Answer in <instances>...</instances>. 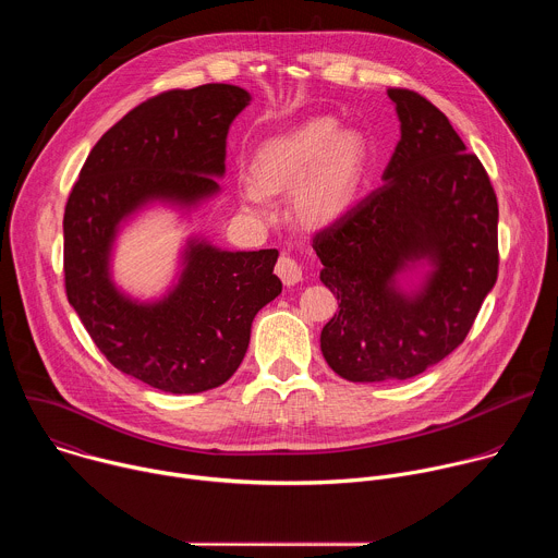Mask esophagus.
Here are the masks:
<instances>
[{"mask_svg": "<svg viewBox=\"0 0 558 558\" xmlns=\"http://www.w3.org/2000/svg\"><path fill=\"white\" fill-rule=\"evenodd\" d=\"M276 274L280 276V280L287 284V287H293L302 280V267L289 258V256H280L278 263H276Z\"/></svg>", "mask_w": 558, "mask_h": 558, "instance_id": "1", "label": "esophagus"}]
</instances>
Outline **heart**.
I'll list each match as a JSON object with an SVG mask.
<instances>
[{
    "mask_svg": "<svg viewBox=\"0 0 558 558\" xmlns=\"http://www.w3.org/2000/svg\"><path fill=\"white\" fill-rule=\"evenodd\" d=\"M366 168V138L355 130H338L331 117H317L258 147L241 201L250 214L274 218L271 194L293 190L298 218L327 227L353 207Z\"/></svg>",
    "mask_w": 558,
    "mask_h": 558,
    "instance_id": "obj_1",
    "label": "heart"
}]
</instances>
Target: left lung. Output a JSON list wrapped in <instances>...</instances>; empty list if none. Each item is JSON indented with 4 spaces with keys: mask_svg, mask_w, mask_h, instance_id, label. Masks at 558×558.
I'll return each instance as SVG.
<instances>
[{
    "mask_svg": "<svg viewBox=\"0 0 558 558\" xmlns=\"http://www.w3.org/2000/svg\"><path fill=\"white\" fill-rule=\"evenodd\" d=\"M402 138L381 185L313 235L340 311L320 349L349 381L409 379L450 355L497 282L499 207L480 158L446 114L388 88ZM426 268L404 290L399 276Z\"/></svg>",
    "mask_w": 558,
    "mask_h": 558,
    "instance_id": "1",
    "label": "left lung"
}]
</instances>
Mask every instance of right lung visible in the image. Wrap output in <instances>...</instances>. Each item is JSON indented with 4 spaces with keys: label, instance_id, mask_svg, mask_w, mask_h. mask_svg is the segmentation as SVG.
Listing matches in <instances>:
<instances>
[{
    "label": "right lung",
    "instance_id": "1",
    "mask_svg": "<svg viewBox=\"0 0 558 558\" xmlns=\"http://www.w3.org/2000/svg\"><path fill=\"white\" fill-rule=\"evenodd\" d=\"M250 101L229 84L147 99L99 138L65 203L68 302L114 368L163 392L216 388L241 366L256 313L282 291L278 252L190 238L179 282L138 302L112 282L114 238L149 203L194 209L220 192L227 132Z\"/></svg>",
    "mask_w": 558,
    "mask_h": 558
}]
</instances>
